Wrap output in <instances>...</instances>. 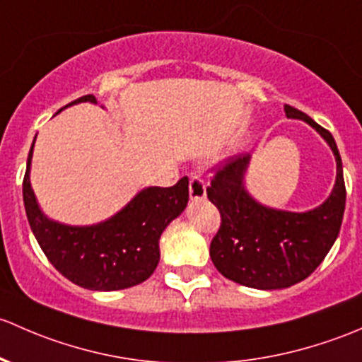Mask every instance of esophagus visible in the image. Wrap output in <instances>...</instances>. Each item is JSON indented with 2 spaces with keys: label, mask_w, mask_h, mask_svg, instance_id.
Segmentation results:
<instances>
[{
  "label": "esophagus",
  "mask_w": 362,
  "mask_h": 362,
  "mask_svg": "<svg viewBox=\"0 0 362 362\" xmlns=\"http://www.w3.org/2000/svg\"><path fill=\"white\" fill-rule=\"evenodd\" d=\"M189 199L204 200L206 199V182L200 176L189 177Z\"/></svg>",
  "instance_id": "34e87169"
}]
</instances>
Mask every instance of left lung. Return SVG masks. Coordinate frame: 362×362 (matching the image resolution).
Returning <instances> with one entry per match:
<instances>
[{
	"label": "left lung",
	"instance_id": "1",
	"mask_svg": "<svg viewBox=\"0 0 362 362\" xmlns=\"http://www.w3.org/2000/svg\"><path fill=\"white\" fill-rule=\"evenodd\" d=\"M286 117L314 127L337 158V182L324 204L307 212L277 211L256 202L244 188L251 156L238 155L218 167L207 197L221 214L211 242V259L221 275L255 289H282L307 279L322 263L340 233L345 211L341 158L329 130L286 104Z\"/></svg>",
	"mask_w": 362,
	"mask_h": 362
}]
</instances>
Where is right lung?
<instances>
[{
  "mask_svg": "<svg viewBox=\"0 0 362 362\" xmlns=\"http://www.w3.org/2000/svg\"><path fill=\"white\" fill-rule=\"evenodd\" d=\"M87 100L98 103L94 95H83L68 106ZM33 146L22 195L29 226L48 262L73 284L92 291H118L146 281L160 262V235L188 204V177L169 188L143 189L107 221L69 226L40 211L29 181Z\"/></svg>",
  "mask_w": 362,
  "mask_h": 362,
  "instance_id": "right-lung-1",
  "label": "right lung"
}]
</instances>
